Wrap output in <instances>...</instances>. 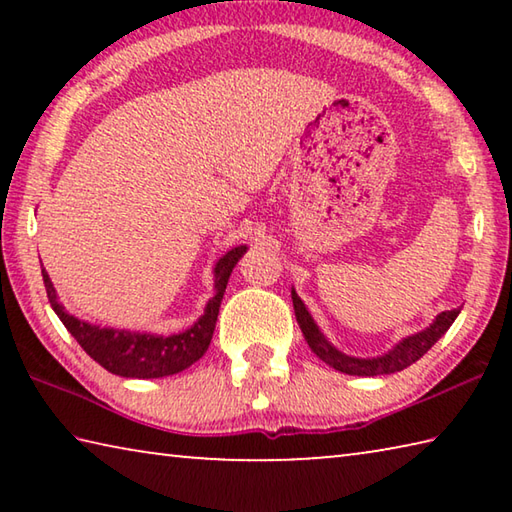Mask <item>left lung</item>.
<instances>
[{
	"label": "left lung",
	"instance_id": "obj_1",
	"mask_svg": "<svg viewBox=\"0 0 512 512\" xmlns=\"http://www.w3.org/2000/svg\"><path fill=\"white\" fill-rule=\"evenodd\" d=\"M291 298H293V309H296V320L302 329V336H305V341L309 343L311 352H314L318 359H323L327 366H332L334 370L345 372V375H359V377L391 375V372H400L404 368H409L411 363H415L431 350V345L436 343L449 327H452L456 316L461 314V309L443 311V314L433 320V325H429L424 332H418L409 336V339H404L400 345H395L391 352L384 354V357L354 359L332 348V345L325 341V336L318 332L314 318L309 316L305 302L298 298L296 291H291Z\"/></svg>",
	"mask_w": 512,
	"mask_h": 512
}]
</instances>
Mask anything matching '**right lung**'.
<instances>
[{"label": "right lung", "instance_id": "add662e5", "mask_svg": "<svg viewBox=\"0 0 512 512\" xmlns=\"http://www.w3.org/2000/svg\"><path fill=\"white\" fill-rule=\"evenodd\" d=\"M244 253L246 246H237L219 259V264L214 268L216 296L207 302L205 314L196 320L194 327L173 336L121 332V329H106L83 323V320L69 316L63 305H58L56 289L54 284H51L47 271H42V280H45L51 307H54L58 318L63 320L67 332L79 341L81 348L88 352L99 366L119 377L158 379L183 372L185 368L201 359L207 348H210L216 316H219V307L225 287H228L230 273Z\"/></svg>", "mask_w": 512, "mask_h": 512}]
</instances>
